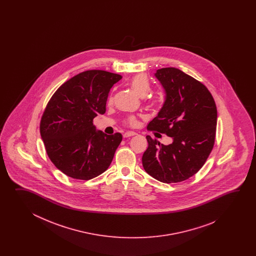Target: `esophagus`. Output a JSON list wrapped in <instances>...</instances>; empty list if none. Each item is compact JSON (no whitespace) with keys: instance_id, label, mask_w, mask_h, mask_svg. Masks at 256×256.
I'll return each instance as SVG.
<instances>
[{"instance_id":"obj_1","label":"esophagus","mask_w":256,"mask_h":256,"mask_svg":"<svg viewBox=\"0 0 256 256\" xmlns=\"http://www.w3.org/2000/svg\"><path fill=\"white\" fill-rule=\"evenodd\" d=\"M136 136V132H126L124 134V138H128V137H130V136Z\"/></svg>"}]
</instances>
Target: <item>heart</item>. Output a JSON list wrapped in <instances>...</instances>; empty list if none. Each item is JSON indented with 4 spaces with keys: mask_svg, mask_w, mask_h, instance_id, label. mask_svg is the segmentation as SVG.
I'll return each instance as SVG.
<instances>
[{
    "mask_svg": "<svg viewBox=\"0 0 256 256\" xmlns=\"http://www.w3.org/2000/svg\"><path fill=\"white\" fill-rule=\"evenodd\" d=\"M130 85L132 88L142 98L146 97L151 90L150 82L147 76L144 74H138L134 76L130 80ZM126 124L130 126H134L137 124V120L134 116H130L126 119Z\"/></svg>",
    "mask_w": 256,
    "mask_h": 256,
    "instance_id": "1",
    "label": "heart"
}]
</instances>
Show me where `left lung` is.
<instances>
[{
	"instance_id": "8db88e82",
	"label": "left lung",
	"mask_w": 256,
	"mask_h": 256,
	"mask_svg": "<svg viewBox=\"0 0 256 256\" xmlns=\"http://www.w3.org/2000/svg\"><path fill=\"white\" fill-rule=\"evenodd\" d=\"M154 76L166 94L158 116L147 129L172 138L168 146L147 136L142 166L163 183L190 178L202 168L212 150L217 108L212 95L202 83L176 68L158 70Z\"/></svg>"
}]
</instances>
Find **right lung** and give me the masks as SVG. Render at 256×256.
I'll list each match as a JSON object with an SVG mask.
<instances>
[{
    "mask_svg": "<svg viewBox=\"0 0 256 256\" xmlns=\"http://www.w3.org/2000/svg\"><path fill=\"white\" fill-rule=\"evenodd\" d=\"M122 78L108 71H84L50 98L40 122L41 138L52 163L68 176L92 180L112 163L122 136L96 130L92 120L105 114L110 90Z\"/></svg>",
    "mask_w": 256,
    "mask_h": 256,
    "instance_id": "1",
    "label": "right lung"
}]
</instances>
